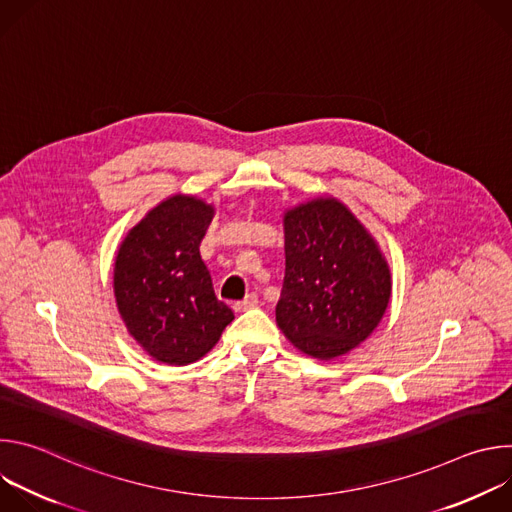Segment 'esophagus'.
Wrapping results in <instances>:
<instances>
[{
  "label": "esophagus",
  "instance_id": "34e87169",
  "mask_svg": "<svg viewBox=\"0 0 512 512\" xmlns=\"http://www.w3.org/2000/svg\"><path fill=\"white\" fill-rule=\"evenodd\" d=\"M257 306H259V296H257V294H249L245 300H241V302L235 304V310H237V312H247V310L257 308Z\"/></svg>",
  "mask_w": 512,
  "mask_h": 512
}]
</instances>
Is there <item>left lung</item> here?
Wrapping results in <instances>:
<instances>
[{
	"instance_id": "8db88e82",
	"label": "left lung",
	"mask_w": 512,
	"mask_h": 512,
	"mask_svg": "<svg viewBox=\"0 0 512 512\" xmlns=\"http://www.w3.org/2000/svg\"><path fill=\"white\" fill-rule=\"evenodd\" d=\"M285 275L275 322L300 352L338 358L381 324L393 294L377 239L334 196L283 212Z\"/></svg>"
}]
</instances>
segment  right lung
<instances>
[{
  "label": "right lung",
  "instance_id": "obj_1",
  "mask_svg": "<svg viewBox=\"0 0 512 512\" xmlns=\"http://www.w3.org/2000/svg\"><path fill=\"white\" fill-rule=\"evenodd\" d=\"M214 204L192 196L164 198L127 231L113 267L119 316L154 360L186 367L200 360L235 320L214 296L200 241Z\"/></svg>",
  "mask_w": 512,
  "mask_h": 512
}]
</instances>
